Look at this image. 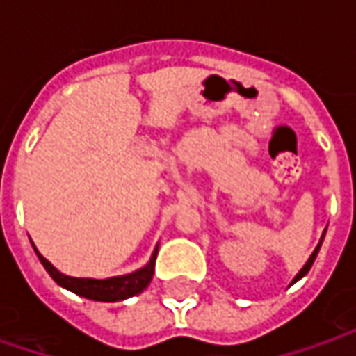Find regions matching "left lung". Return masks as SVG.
<instances>
[{
	"label": "left lung",
	"instance_id": "8db88e82",
	"mask_svg": "<svg viewBox=\"0 0 356 356\" xmlns=\"http://www.w3.org/2000/svg\"><path fill=\"white\" fill-rule=\"evenodd\" d=\"M321 243H323V238H321V241H319V245H317V248H315V252L311 253V257H309V261L307 264H305V266H303V269H301V271H299V273H297V275H295V280H293V283L297 280H301V277H303V275H305V273H307L309 269H311V266H313V261H315V257H317V253H319V248H321Z\"/></svg>",
	"mask_w": 356,
	"mask_h": 356
}]
</instances>
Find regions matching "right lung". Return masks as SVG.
I'll return each mask as SVG.
<instances>
[{
	"mask_svg": "<svg viewBox=\"0 0 356 356\" xmlns=\"http://www.w3.org/2000/svg\"><path fill=\"white\" fill-rule=\"evenodd\" d=\"M35 253L39 255V261L47 269L49 275L59 285L67 287L69 291L81 295V297L92 299V301H122L127 297L140 293L152 281L154 266H156V252H154L152 259L148 261V266H144L143 269H138L134 273L120 275V277H111V280H81V277L63 275L61 271H57L37 250H35Z\"/></svg>",
	"mask_w": 356,
	"mask_h": 356,
	"instance_id": "add662e5",
	"label": "right lung"
}]
</instances>
